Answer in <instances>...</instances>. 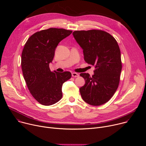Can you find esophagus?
I'll return each mask as SVG.
<instances>
[{
	"mask_svg": "<svg viewBox=\"0 0 146 146\" xmlns=\"http://www.w3.org/2000/svg\"><path fill=\"white\" fill-rule=\"evenodd\" d=\"M72 77H78L79 76V74L77 73H75V72H73L72 73Z\"/></svg>",
	"mask_w": 146,
	"mask_h": 146,
	"instance_id": "obj_1",
	"label": "esophagus"
}]
</instances>
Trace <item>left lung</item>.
I'll list each match as a JSON object with an SVG mask.
<instances>
[{"mask_svg":"<svg viewBox=\"0 0 146 146\" xmlns=\"http://www.w3.org/2000/svg\"><path fill=\"white\" fill-rule=\"evenodd\" d=\"M73 35L83 50L85 61L95 68L92 76L80 74L86 82L80 88L81 97L91 105H102L111 98L119 82L122 63L118 43L101 30L76 31Z\"/></svg>","mask_w":146,"mask_h":146,"instance_id":"1","label":"left lung"}]
</instances>
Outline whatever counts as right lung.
I'll list each match as a JSON object with an SVG mask.
<instances>
[{
    "label": "right lung",
    "mask_w": 146,
    "mask_h": 146,
    "mask_svg": "<svg viewBox=\"0 0 146 146\" xmlns=\"http://www.w3.org/2000/svg\"><path fill=\"white\" fill-rule=\"evenodd\" d=\"M72 33L60 28L43 30L32 35L24 46L21 55L23 76L31 94L41 105L50 106L58 102L62 97V85L71 78L69 72H51L49 65L60 41Z\"/></svg>",
    "instance_id": "obj_1"
}]
</instances>
